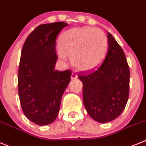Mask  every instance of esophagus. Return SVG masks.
<instances>
[{
  "instance_id": "1",
  "label": "esophagus",
  "mask_w": 146,
  "mask_h": 146,
  "mask_svg": "<svg viewBox=\"0 0 146 146\" xmlns=\"http://www.w3.org/2000/svg\"><path fill=\"white\" fill-rule=\"evenodd\" d=\"M78 78V76H77V74H76L75 73H72L71 74V79L73 80H75L76 79V78Z\"/></svg>"
}]
</instances>
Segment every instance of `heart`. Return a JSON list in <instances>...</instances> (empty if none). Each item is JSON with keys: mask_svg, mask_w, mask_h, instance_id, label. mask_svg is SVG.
I'll return each instance as SVG.
<instances>
[{"mask_svg": "<svg viewBox=\"0 0 146 146\" xmlns=\"http://www.w3.org/2000/svg\"><path fill=\"white\" fill-rule=\"evenodd\" d=\"M108 47V38L102 31L90 27H77L61 35L58 54L62 60H65L66 56L71 58L77 70L88 72L102 63Z\"/></svg>", "mask_w": 146, "mask_h": 146, "instance_id": "heart-1", "label": "heart"}]
</instances>
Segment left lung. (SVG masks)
<instances>
[{
    "label": "left lung",
    "mask_w": 146,
    "mask_h": 146,
    "mask_svg": "<svg viewBox=\"0 0 146 146\" xmlns=\"http://www.w3.org/2000/svg\"><path fill=\"white\" fill-rule=\"evenodd\" d=\"M108 48L105 60L92 71L78 76L83 84V102L96 121L107 123L119 116L129 98V68L117 41L108 33Z\"/></svg>",
    "instance_id": "obj_1"
}]
</instances>
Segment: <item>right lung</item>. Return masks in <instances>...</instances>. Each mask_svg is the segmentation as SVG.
<instances>
[{"mask_svg": "<svg viewBox=\"0 0 146 146\" xmlns=\"http://www.w3.org/2000/svg\"><path fill=\"white\" fill-rule=\"evenodd\" d=\"M68 24L63 22L38 26L28 35L21 53L18 92L26 117L40 126L55 120L71 71L54 70L56 38Z\"/></svg>", "mask_w": 146, "mask_h": 146, "instance_id": "obj_1", "label": "right lung"}]
</instances>
